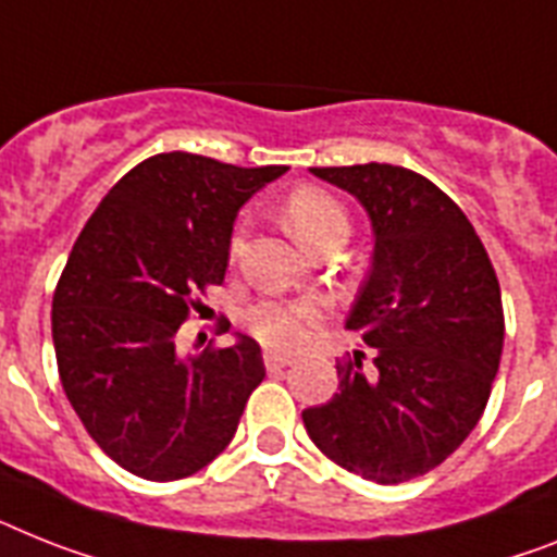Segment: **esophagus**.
I'll return each instance as SVG.
<instances>
[{
	"mask_svg": "<svg viewBox=\"0 0 557 557\" xmlns=\"http://www.w3.org/2000/svg\"><path fill=\"white\" fill-rule=\"evenodd\" d=\"M289 364H293V356H287V352H264V367L268 370H284Z\"/></svg>",
	"mask_w": 557,
	"mask_h": 557,
	"instance_id": "esophagus-1",
	"label": "esophagus"
}]
</instances>
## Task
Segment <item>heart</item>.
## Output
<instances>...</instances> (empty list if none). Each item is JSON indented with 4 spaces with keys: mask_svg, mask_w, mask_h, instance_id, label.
Here are the masks:
<instances>
[{
    "mask_svg": "<svg viewBox=\"0 0 557 557\" xmlns=\"http://www.w3.org/2000/svg\"><path fill=\"white\" fill-rule=\"evenodd\" d=\"M284 222L289 233L307 247L319 250L327 242L350 236V213L333 193L315 185H301L284 199ZM245 245V233L236 230L230 238V259H236ZM324 315V307L312 298H264L245 312V324L261 344L275 350H293L305 342Z\"/></svg>",
    "mask_w": 557,
    "mask_h": 557,
    "instance_id": "b5f03b06",
    "label": "heart"
}]
</instances>
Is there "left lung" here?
Returning <instances> with one entry per match:
<instances>
[{"label": "left lung", "mask_w": 557, "mask_h": 557, "mask_svg": "<svg viewBox=\"0 0 557 557\" xmlns=\"http://www.w3.org/2000/svg\"><path fill=\"white\" fill-rule=\"evenodd\" d=\"M372 219V270L347 327L361 350L335 361L338 393L301 412L330 461L404 484L447 461L475 430L504 350L493 261L463 210L416 170L312 168Z\"/></svg>", "instance_id": "left-lung-1"}]
</instances>
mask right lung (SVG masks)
Listing matches in <instances>:
<instances>
[{"label": "right lung", "mask_w": 557, "mask_h": 557, "mask_svg": "<svg viewBox=\"0 0 557 557\" xmlns=\"http://www.w3.org/2000/svg\"><path fill=\"white\" fill-rule=\"evenodd\" d=\"M284 170L156 153L110 187L76 238L50 312L59 381L122 470L178 481L236 435L264 379L259 344L242 335L185 358L176 333L224 282L238 207Z\"/></svg>", "instance_id": "obj_1"}]
</instances>
